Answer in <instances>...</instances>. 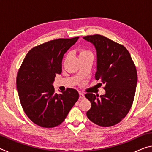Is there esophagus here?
<instances>
[{"instance_id":"obj_1","label":"esophagus","mask_w":152,"mask_h":152,"mask_svg":"<svg viewBox=\"0 0 152 152\" xmlns=\"http://www.w3.org/2000/svg\"><path fill=\"white\" fill-rule=\"evenodd\" d=\"M79 97H80V99H84V93H83V92H79Z\"/></svg>"}]
</instances>
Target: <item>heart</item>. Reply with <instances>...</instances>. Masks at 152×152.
I'll return each instance as SVG.
<instances>
[{
	"label": "heart",
	"instance_id": "heart-1",
	"mask_svg": "<svg viewBox=\"0 0 152 152\" xmlns=\"http://www.w3.org/2000/svg\"><path fill=\"white\" fill-rule=\"evenodd\" d=\"M78 52L80 58L84 57V56H86L87 55L92 54V53L89 50H87L83 48H80L78 50Z\"/></svg>",
	"mask_w": 152,
	"mask_h": 152
}]
</instances>
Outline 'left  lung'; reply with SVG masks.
<instances>
[{
  "label": "left lung",
  "instance_id": "left-lung-1",
  "mask_svg": "<svg viewBox=\"0 0 152 152\" xmlns=\"http://www.w3.org/2000/svg\"><path fill=\"white\" fill-rule=\"evenodd\" d=\"M93 43L97 53L96 80L105 84L106 93H86L91 102L86 116L101 127H111L124 119L134 99L137 73L130 53L124 46L101 35L84 36Z\"/></svg>",
  "mask_w": 152,
  "mask_h": 152
}]
</instances>
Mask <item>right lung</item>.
<instances>
[{
    "label": "right lung",
    "mask_w": 152,
    "mask_h": 152,
    "mask_svg": "<svg viewBox=\"0 0 152 152\" xmlns=\"http://www.w3.org/2000/svg\"><path fill=\"white\" fill-rule=\"evenodd\" d=\"M56 39L33 48L18 70L17 88L25 114L35 124L51 128L60 125L78 101L79 94L67 88L58 94L52 86L61 72L64 54L78 40Z\"/></svg>",
    "instance_id": "1"
}]
</instances>
